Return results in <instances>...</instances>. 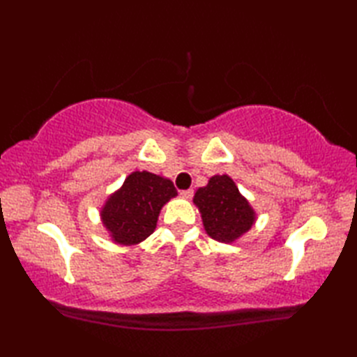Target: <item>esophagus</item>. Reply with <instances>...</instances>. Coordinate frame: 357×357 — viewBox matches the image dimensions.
Here are the masks:
<instances>
[{"label": "esophagus", "mask_w": 357, "mask_h": 357, "mask_svg": "<svg viewBox=\"0 0 357 357\" xmlns=\"http://www.w3.org/2000/svg\"><path fill=\"white\" fill-rule=\"evenodd\" d=\"M179 195L183 196V198H185V199H190L192 196H193V190H192V188H188V190H183Z\"/></svg>", "instance_id": "obj_1"}]
</instances>
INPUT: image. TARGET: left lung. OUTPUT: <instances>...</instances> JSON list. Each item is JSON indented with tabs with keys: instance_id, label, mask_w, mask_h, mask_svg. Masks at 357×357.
Masks as SVG:
<instances>
[{
	"instance_id": "left-lung-1",
	"label": "left lung",
	"mask_w": 357,
	"mask_h": 357,
	"mask_svg": "<svg viewBox=\"0 0 357 357\" xmlns=\"http://www.w3.org/2000/svg\"><path fill=\"white\" fill-rule=\"evenodd\" d=\"M193 202L210 238L219 242H233L252 229L255 211L227 174L210 178L206 187L198 188Z\"/></svg>"
}]
</instances>
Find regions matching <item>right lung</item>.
Returning a JSON list of instances; mask_svg holds the SVG:
<instances>
[{
	"label": "right lung",
	"instance_id": "obj_1",
	"mask_svg": "<svg viewBox=\"0 0 357 357\" xmlns=\"http://www.w3.org/2000/svg\"><path fill=\"white\" fill-rule=\"evenodd\" d=\"M176 195L170 179L150 172H133L105 202L102 224L118 244H139L155 231L159 211Z\"/></svg>",
	"mask_w": 357,
	"mask_h": 357
}]
</instances>
